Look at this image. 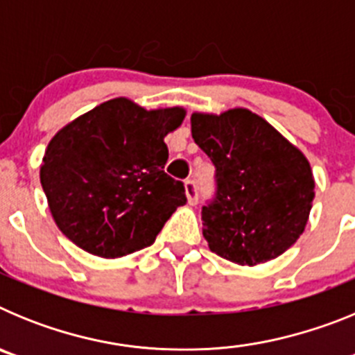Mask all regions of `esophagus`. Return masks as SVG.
<instances>
[{
    "label": "esophagus",
    "instance_id": "1",
    "mask_svg": "<svg viewBox=\"0 0 355 355\" xmlns=\"http://www.w3.org/2000/svg\"><path fill=\"white\" fill-rule=\"evenodd\" d=\"M184 193H187V199H188V205H197V200H199V192H197V184L196 181L188 180L184 183Z\"/></svg>",
    "mask_w": 355,
    "mask_h": 355
}]
</instances>
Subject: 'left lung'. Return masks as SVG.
I'll return each mask as SVG.
<instances>
[{
  "mask_svg": "<svg viewBox=\"0 0 355 355\" xmlns=\"http://www.w3.org/2000/svg\"><path fill=\"white\" fill-rule=\"evenodd\" d=\"M190 121L216 168L215 199L202 206L209 250L249 266L281 256L304 233L315 199L306 156L247 108L196 112Z\"/></svg>",
  "mask_w": 355,
  "mask_h": 355,
  "instance_id": "8db88e82",
  "label": "left lung"
}]
</instances>
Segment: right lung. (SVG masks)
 Wrapping results in <instances>:
<instances>
[{"mask_svg":"<svg viewBox=\"0 0 355 355\" xmlns=\"http://www.w3.org/2000/svg\"><path fill=\"white\" fill-rule=\"evenodd\" d=\"M184 112L146 110L115 97L80 115L48 144L40 184L62 233L99 258H121L149 247L178 206L181 181L163 167V139Z\"/></svg>","mask_w":355,"mask_h":355,"instance_id":"add662e5","label":"right lung"}]
</instances>
